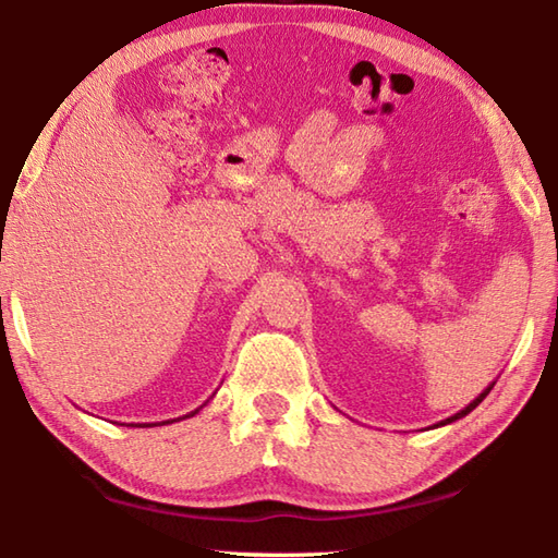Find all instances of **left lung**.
<instances>
[{"mask_svg":"<svg viewBox=\"0 0 558 558\" xmlns=\"http://www.w3.org/2000/svg\"><path fill=\"white\" fill-rule=\"evenodd\" d=\"M494 384H496V381H492V384H489L487 388H484V390H482V393H480V396H477L475 400H472L468 408H462L460 412H456V414H453V417H446V420H441V422H438V424H434V426H444V424H450V422H456V420H460V417H465V414H470L472 410H475V408L480 405V402H482L484 398H487V396H489V390L494 388Z\"/></svg>","mask_w":558,"mask_h":558,"instance_id":"1","label":"left lung"}]
</instances>
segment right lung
Masks as SVG:
<instances>
[{"label": "right lung", "instance_id": "obj_1", "mask_svg": "<svg viewBox=\"0 0 558 558\" xmlns=\"http://www.w3.org/2000/svg\"><path fill=\"white\" fill-rule=\"evenodd\" d=\"M204 405H206V402H204ZM204 405H201V408H204ZM201 408H196L194 412H189V414H184V417H194V414L201 410ZM184 417H177V420H184ZM177 420H168V422H162V424H170V422H177ZM141 426V424H138ZM144 426H153V424H144Z\"/></svg>", "mask_w": 558, "mask_h": 558}]
</instances>
